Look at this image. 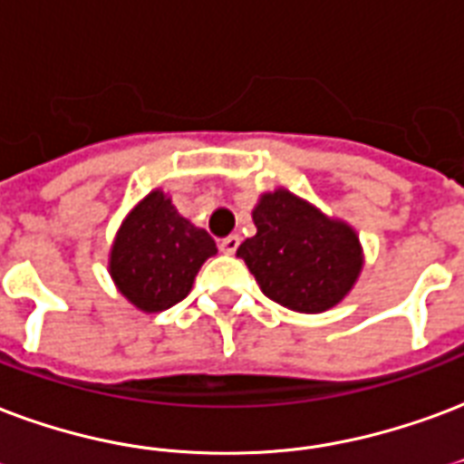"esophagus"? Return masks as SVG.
<instances>
[{
    "label": "esophagus",
    "mask_w": 464,
    "mask_h": 464,
    "mask_svg": "<svg viewBox=\"0 0 464 464\" xmlns=\"http://www.w3.org/2000/svg\"><path fill=\"white\" fill-rule=\"evenodd\" d=\"M237 246H239V237L229 235L225 239H219V252L222 254H235Z\"/></svg>",
    "instance_id": "obj_1"
}]
</instances>
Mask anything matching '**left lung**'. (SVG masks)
<instances>
[{"label": "left lung", "instance_id": "obj_1", "mask_svg": "<svg viewBox=\"0 0 464 464\" xmlns=\"http://www.w3.org/2000/svg\"><path fill=\"white\" fill-rule=\"evenodd\" d=\"M245 259L261 294L295 313H325L350 294L364 266L360 235L285 188L261 193Z\"/></svg>", "mask_w": 464, "mask_h": 464}]
</instances>
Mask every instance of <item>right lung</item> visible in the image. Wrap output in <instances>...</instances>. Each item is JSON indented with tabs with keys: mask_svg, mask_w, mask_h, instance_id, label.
<instances>
[{
	"mask_svg": "<svg viewBox=\"0 0 464 464\" xmlns=\"http://www.w3.org/2000/svg\"><path fill=\"white\" fill-rule=\"evenodd\" d=\"M215 254V239L156 188L121 219L110 249V276L134 308L161 313L190 294L200 266Z\"/></svg>",
	"mask_w": 464,
	"mask_h": 464,
	"instance_id": "right-lung-1",
	"label": "right lung"
}]
</instances>
